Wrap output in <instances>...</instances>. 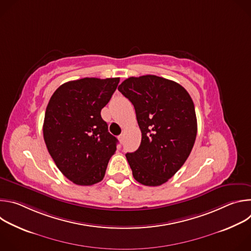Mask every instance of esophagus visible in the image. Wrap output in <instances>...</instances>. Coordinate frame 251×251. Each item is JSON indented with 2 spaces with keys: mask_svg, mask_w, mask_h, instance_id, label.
Segmentation results:
<instances>
[{
  "mask_svg": "<svg viewBox=\"0 0 251 251\" xmlns=\"http://www.w3.org/2000/svg\"><path fill=\"white\" fill-rule=\"evenodd\" d=\"M118 139H119V141H120L121 144H123V141H124V135H123V134L119 135V136H118Z\"/></svg>",
  "mask_w": 251,
  "mask_h": 251,
  "instance_id": "34e87169",
  "label": "esophagus"
}]
</instances>
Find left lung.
I'll list each match as a JSON object with an SVG mask.
<instances>
[{"label": "left lung", "mask_w": 251, "mask_h": 251, "mask_svg": "<svg viewBox=\"0 0 251 251\" xmlns=\"http://www.w3.org/2000/svg\"><path fill=\"white\" fill-rule=\"evenodd\" d=\"M118 90L134 105L142 133L138 150L126 154L133 176L142 185L161 186L181 169L194 147V102L182 85L156 75L129 77Z\"/></svg>", "instance_id": "obj_1"}]
</instances>
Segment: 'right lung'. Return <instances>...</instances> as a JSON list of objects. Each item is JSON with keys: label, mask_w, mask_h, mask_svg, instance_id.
<instances>
[{"label": "right lung", "mask_w": 251, "mask_h": 251, "mask_svg": "<svg viewBox=\"0 0 251 251\" xmlns=\"http://www.w3.org/2000/svg\"><path fill=\"white\" fill-rule=\"evenodd\" d=\"M119 81V77L68 81L50 99L43 127L46 145L59 171L76 185L101 182L116 151L118 140L100 112Z\"/></svg>", "instance_id": "1"}]
</instances>
